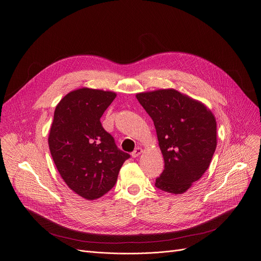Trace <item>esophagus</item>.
<instances>
[{
	"mask_svg": "<svg viewBox=\"0 0 261 261\" xmlns=\"http://www.w3.org/2000/svg\"><path fill=\"white\" fill-rule=\"evenodd\" d=\"M141 152H142V148H141V147H136V148L132 151L131 155H132L133 158H136V156H138Z\"/></svg>",
	"mask_w": 261,
	"mask_h": 261,
	"instance_id": "esophagus-1",
	"label": "esophagus"
}]
</instances>
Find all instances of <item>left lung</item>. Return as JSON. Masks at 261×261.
I'll return each instance as SVG.
<instances>
[{"label":"left lung","instance_id":"left-lung-1","mask_svg":"<svg viewBox=\"0 0 261 261\" xmlns=\"http://www.w3.org/2000/svg\"><path fill=\"white\" fill-rule=\"evenodd\" d=\"M153 121L165 168L154 186L180 195L208 169L217 145L216 120L202 102L175 89L136 94Z\"/></svg>","mask_w":261,"mask_h":261}]
</instances>
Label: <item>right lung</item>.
I'll list each match as a JSON object with an SVG mask.
<instances>
[{
  "label": "right lung",
  "mask_w": 261,
  "mask_h": 261,
  "mask_svg": "<svg viewBox=\"0 0 261 261\" xmlns=\"http://www.w3.org/2000/svg\"><path fill=\"white\" fill-rule=\"evenodd\" d=\"M116 96L112 91L81 88L67 93L54 112L48 137L52 159L67 187L89 201L114 188L130 158L100 123Z\"/></svg>",
  "instance_id": "add662e5"
}]
</instances>
